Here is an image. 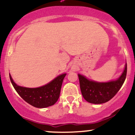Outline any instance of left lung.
Returning a JSON list of instances; mask_svg holds the SVG:
<instances>
[{
  "instance_id": "1",
  "label": "left lung",
  "mask_w": 135,
  "mask_h": 135,
  "mask_svg": "<svg viewBox=\"0 0 135 135\" xmlns=\"http://www.w3.org/2000/svg\"><path fill=\"white\" fill-rule=\"evenodd\" d=\"M127 64L124 70L117 80L109 83H97L87 79L85 77L79 74L80 88L84 98L86 101L94 104H101L109 101L122 87L126 79Z\"/></svg>"
}]
</instances>
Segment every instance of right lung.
<instances>
[{
	"mask_svg": "<svg viewBox=\"0 0 135 135\" xmlns=\"http://www.w3.org/2000/svg\"><path fill=\"white\" fill-rule=\"evenodd\" d=\"M66 74H61L47 84L37 88H28L19 86L9 78L18 94L28 103L37 108H46L53 105L58 101L63 80Z\"/></svg>",
	"mask_w": 135,
	"mask_h": 135,
	"instance_id": "obj_1",
	"label": "right lung"
}]
</instances>
